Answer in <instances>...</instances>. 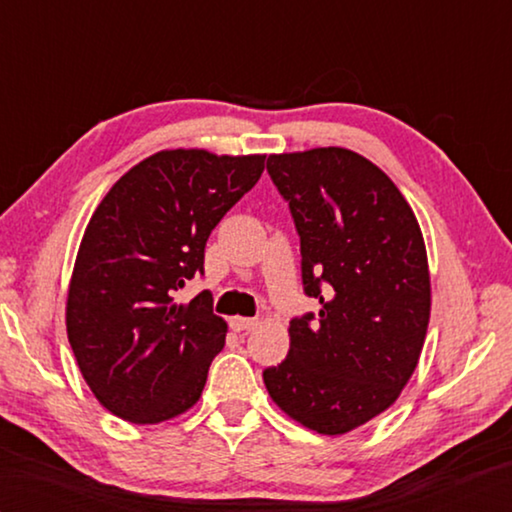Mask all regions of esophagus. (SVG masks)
Returning <instances> with one entry per match:
<instances>
[{
    "label": "esophagus",
    "instance_id": "esophagus-1",
    "mask_svg": "<svg viewBox=\"0 0 512 512\" xmlns=\"http://www.w3.org/2000/svg\"><path fill=\"white\" fill-rule=\"evenodd\" d=\"M259 325V319H248V317H233L231 319V328L235 332H244V330H255Z\"/></svg>",
    "mask_w": 512,
    "mask_h": 512
}]
</instances>
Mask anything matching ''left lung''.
Here are the masks:
<instances>
[{
	"label": "left lung",
	"instance_id": "left-lung-1",
	"mask_svg": "<svg viewBox=\"0 0 512 512\" xmlns=\"http://www.w3.org/2000/svg\"><path fill=\"white\" fill-rule=\"evenodd\" d=\"M268 173L321 310L290 321L286 361L264 369V383L286 416L343 436L394 405L418 365L431 314L424 237L396 184L356 151L270 154Z\"/></svg>",
	"mask_w": 512,
	"mask_h": 512
}]
</instances>
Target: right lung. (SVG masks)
I'll use <instances>...</instances> for the list:
<instances>
[{
  "label": "right lung",
  "instance_id": "obj_1",
  "mask_svg": "<svg viewBox=\"0 0 512 512\" xmlns=\"http://www.w3.org/2000/svg\"><path fill=\"white\" fill-rule=\"evenodd\" d=\"M264 154L165 149L107 191L72 270L65 328L85 383L114 416L158 424L200 400L226 321L198 295L204 246L226 211L257 184Z\"/></svg>",
  "mask_w": 512,
  "mask_h": 512
}]
</instances>
